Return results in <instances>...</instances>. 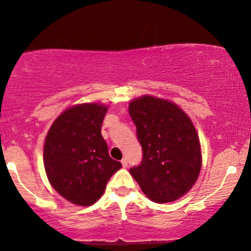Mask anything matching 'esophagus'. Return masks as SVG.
Returning <instances> with one entry per match:
<instances>
[{
    "label": "esophagus",
    "mask_w": 251,
    "mask_h": 251,
    "mask_svg": "<svg viewBox=\"0 0 251 251\" xmlns=\"http://www.w3.org/2000/svg\"><path fill=\"white\" fill-rule=\"evenodd\" d=\"M121 163H122V167H123V168L128 167V161H126V159H122Z\"/></svg>",
    "instance_id": "obj_1"
}]
</instances>
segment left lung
Wrapping results in <instances>:
<instances>
[{"instance_id": "8db88e82", "label": "left lung", "mask_w": 251, "mask_h": 251, "mask_svg": "<svg viewBox=\"0 0 251 251\" xmlns=\"http://www.w3.org/2000/svg\"><path fill=\"white\" fill-rule=\"evenodd\" d=\"M143 149L130 174L150 200L173 202L187 193L201 170L197 130L183 109L166 99L143 96L129 104Z\"/></svg>"}]
</instances>
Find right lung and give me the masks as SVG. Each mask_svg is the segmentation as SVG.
<instances>
[{
    "instance_id": "1",
    "label": "right lung",
    "mask_w": 251,
    "mask_h": 251,
    "mask_svg": "<svg viewBox=\"0 0 251 251\" xmlns=\"http://www.w3.org/2000/svg\"><path fill=\"white\" fill-rule=\"evenodd\" d=\"M107 106L90 102L68 108L52 123L43 161L52 187L72 203L91 205L122 167L113 160L101 136Z\"/></svg>"
}]
</instances>
